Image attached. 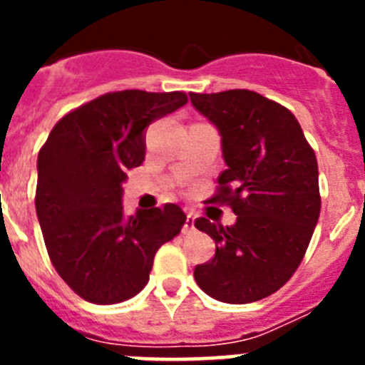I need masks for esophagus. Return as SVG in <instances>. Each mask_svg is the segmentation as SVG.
Segmentation results:
<instances>
[{"label":"esophagus","mask_w":365,"mask_h":365,"mask_svg":"<svg viewBox=\"0 0 365 365\" xmlns=\"http://www.w3.org/2000/svg\"><path fill=\"white\" fill-rule=\"evenodd\" d=\"M195 230V217L192 214L186 215V221H185V227H182V234H192Z\"/></svg>","instance_id":"34e87169"}]
</instances>
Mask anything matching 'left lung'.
<instances>
[{
  "mask_svg": "<svg viewBox=\"0 0 365 365\" xmlns=\"http://www.w3.org/2000/svg\"><path fill=\"white\" fill-rule=\"evenodd\" d=\"M190 100L217 125L228 166L210 201L237 215L232 227L195 219L215 241V256L193 278L219 302H257L291 279L311 243L322 206L314 150L294 115L259 93H190Z\"/></svg>",
  "mask_w": 365,
  "mask_h": 365,
  "instance_id": "obj_1",
  "label": "left lung"
}]
</instances>
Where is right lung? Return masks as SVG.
<instances>
[{
  "instance_id": "right-lung-1",
  "label": "right lung",
  "mask_w": 365,
  "mask_h": 365,
  "mask_svg": "<svg viewBox=\"0 0 365 365\" xmlns=\"http://www.w3.org/2000/svg\"><path fill=\"white\" fill-rule=\"evenodd\" d=\"M188 102L182 91L106 93L54 124L38 153L36 214L51 263L86 302L133 298L153 257L186 221L180 206L122 212L125 172L143 164L144 130Z\"/></svg>"
}]
</instances>
